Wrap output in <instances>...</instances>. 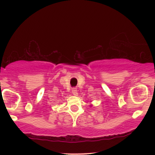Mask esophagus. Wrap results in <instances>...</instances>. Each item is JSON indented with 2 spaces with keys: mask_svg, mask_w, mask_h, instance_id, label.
I'll return each mask as SVG.
<instances>
[{
  "mask_svg": "<svg viewBox=\"0 0 155 155\" xmlns=\"http://www.w3.org/2000/svg\"><path fill=\"white\" fill-rule=\"evenodd\" d=\"M72 92L73 94V95L74 96H77L78 95V92H77V90H76V89H73Z\"/></svg>",
  "mask_w": 155,
  "mask_h": 155,
  "instance_id": "34e87169",
  "label": "esophagus"
}]
</instances>
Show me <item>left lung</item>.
<instances>
[{
	"instance_id": "8db88e82",
	"label": "left lung",
	"mask_w": 155,
	"mask_h": 155,
	"mask_svg": "<svg viewBox=\"0 0 155 155\" xmlns=\"http://www.w3.org/2000/svg\"><path fill=\"white\" fill-rule=\"evenodd\" d=\"M91 105H92V104H91V105H90V106H91Z\"/></svg>"
}]
</instances>
